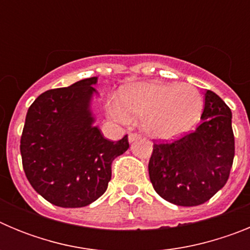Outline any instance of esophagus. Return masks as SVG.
Instances as JSON below:
<instances>
[{
	"label": "esophagus",
	"mask_w": 250,
	"mask_h": 250,
	"mask_svg": "<svg viewBox=\"0 0 250 250\" xmlns=\"http://www.w3.org/2000/svg\"><path fill=\"white\" fill-rule=\"evenodd\" d=\"M139 138H140V135H139V134H135V132H130V134H129V141H130V143L138 140Z\"/></svg>",
	"instance_id": "obj_1"
}]
</instances>
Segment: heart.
<instances>
[{"label":"heart","mask_w":250,"mask_h":250,"mask_svg":"<svg viewBox=\"0 0 250 250\" xmlns=\"http://www.w3.org/2000/svg\"><path fill=\"white\" fill-rule=\"evenodd\" d=\"M203 111V96L188 83H140L126 86L111 100L107 112L114 120L126 123L129 115L143 118L150 135L171 139L189 131Z\"/></svg>","instance_id":"heart-1"}]
</instances>
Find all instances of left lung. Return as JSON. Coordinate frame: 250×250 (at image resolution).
<instances>
[{"label":"left lung","instance_id":"1","mask_svg":"<svg viewBox=\"0 0 250 250\" xmlns=\"http://www.w3.org/2000/svg\"><path fill=\"white\" fill-rule=\"evenodd\" d=\"M203 123L173 143H154L149 176L156 193L180 207L204 204L228 182L234 159L229 106L208 90Z\"/></svg>","mask_w":250,"mask_h":250}]
</instances>
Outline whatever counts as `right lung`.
Returning a JSON list of instances; mask_svg holds the SVG:
<instances>
[{"label":"right lung","instance_id":"add662e5","mask_svg":"<svg viewBox=\"0 0 250 250\" xmlns=\"http://www.w3.org/2000/svg\"><path fill=\"white\" fill-rule=\"evenodd\" d=\"M98 77L41 94L28 109L21 136L22 167L40 195L61 208H83L106 191L127 135L110 141L95 126L90 104Z\"/></svg>","mask_w":250,"mask_h":250}]
</instances>
